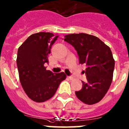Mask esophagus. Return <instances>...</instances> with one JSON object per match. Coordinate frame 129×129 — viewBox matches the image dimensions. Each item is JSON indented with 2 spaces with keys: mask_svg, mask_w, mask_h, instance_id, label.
Instances as JSON below:
<instances>
[{
  "mask_svg": "<svg viewBox=\"0 0 129 129\" xmlns=\"http://www.w3.org/2000/svg\"><path fill=\"white\" fill-rule=\"evenodd\" d=\"M68 78H69V80H74V77H73V76H68Z\"/></svg>",
  "mask_w": 129,
  "mask_h": 129,
  "instance_id": "esophagus-1",
  "label": "esophagus"
}]
</instances>
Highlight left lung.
Returning a JSON list of instances; mask_svg holds the SVG:
<instances>
[{
	"label": "left lung",
	"instance_id": "left-lung-1",
	"mask_svg": "<svg viewBox=\"0 0 129 129\" xmlns=\"http://www.w3.org/2000/svg\"><path fill=\"white\" fill-rule=\"evenodd\" d=\"M64 40L75 47L79 63L87 66L83 73L87 82H82V89L75 92L77 98L88 105L98 103L112 81L114 60L111 49L98 37L86 33L67 35Z\"/></svg>",
	"mask_w": 129,
	"mask_h": 129
}]
</instances>
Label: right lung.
<instances>
[{
	"mask_svg": "<svg viewBox=\"0 0 129 129\" xmlns=\"http://www.w3.org/2000/svg\"><path fill=\"white\" fill-rule=\"evenodd\" d=\"M58 35L40 32L31 35L17 52V64L20 81L29 98L44 102L52 98L59 85L66 78L63 72L53 73L46 70L48 54Z\"/></svg>",
	"mask_w": 129,
	"mask_h": 129,
	"instance_id": "add662e5",
	"label": "right lung"
}]
</instances>
